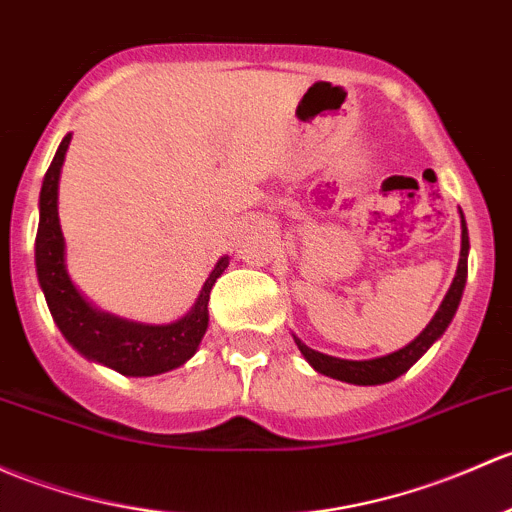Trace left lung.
<instances>
[{"label": "left lung", "instance_id": "1", "mask_svg": "<svg viewBox=\"0 0 512 512\" xmlns=\"http://www.w3.org/2000/svg\"><path fill=\"white\" fill-rule=\"evenodd\" d=\"M466 277H469V230H466L464 213H461V257H459V267H456V277L454 282H451L444 301H441L439 311L434 314V319L429 321L427 328H424L412 343H407V346L400 348V351L383 355V358L343 360V358H333V355L314 351V348H309L306 343H301L297 336H294V341H297L301 355L309 360L311 368L319 370L321 375H328V378L343 380V383H351V385L390 383V380L400 378L402 373H407V370H410L412 365L429 351V346H432L437 338H441V333L446 331V326H449L451 319H454L456 309H459L461 294H464V287H466Z\"/></svg>", "mask_w": 512, "mask_h": 512}]
</instances>
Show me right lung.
Returning a JSON list of instances; mask_svg holds the SVG:
<instances>
[{
	"label": "right lung",
	"mask_w": 512,
	"mask_h": 512,
	"mask_svg": "<svg viewBox=\"0 0 512 512\" xmlns=\"http://www.w3.org/2000/svg\"><path fill=\"white\" fill-rule=\"evenodd\" d=\"M71 134L63 137L58 152L43 176L39 196V233H36V274L46 297L48 311L66 341L88 360L107 365L129 378H149L184 365L198 351L208 328V299L215 279L228 267L220 257L208 274L196 304L174 324H137L95 309L75 289L66 270V240L58 220V181L66 161Z\"/></svg>",
	"instance_id": "add662e5"
}]
</instances>
